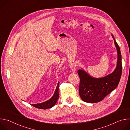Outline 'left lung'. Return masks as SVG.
I'll list each match as a JSON object with an SVG mask.
<instances>
[{
  "mask_svg": "<svg viewBox=\"0 0 130 130\" xmlns=\"http://www.w3.org/2000/svg\"><path fill=\"white\" fill-rule=\"evenodd\" d=\"M111 34L118 55L117 65L114 71L104 77L95 78L90 76L83 69L78 70L80 79L79 95L84 102L94 103L102 101L117 87L119 83L122 72L121 54L114 36Z\"/></svg>",
  "mask_w": 130,
  "mask_h": 130,
  "instance_id": "8db88e82",
  "label": "left lung"
}]
</instances>
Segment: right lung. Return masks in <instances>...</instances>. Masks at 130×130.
<instances>
[{
  "label": "right lung",
  "mask_w": 130,
  "mask_h": 130,
  "mask_svg": "<svg viewBox=\"0 0 130 130\" xmlns=\"http://www.w3.org/2000/svg\"><path fill=\"white\" fill-rule=\"evenodd\" d=\"M59 82L57 85V86L55 89L54 93L53 95V96L47 101L41 103H37V104H31V105H32L34 107H35L36 108H38L40 109H46L47 108H50L53 107L55 104H56L59 97Z\"/></svg>",
  "instance_id": "right-lung-1"
}]
</instances>
